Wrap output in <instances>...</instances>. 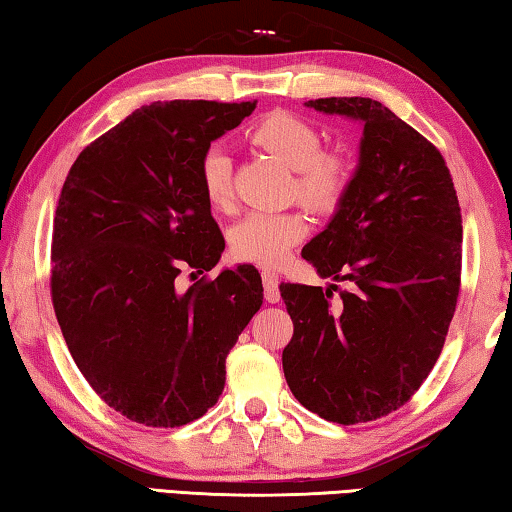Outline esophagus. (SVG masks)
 <instances>
[{
    "instance_id": "obj_1",
    "label": "esophagus",
    "mask_w": 512,
    "mask_h": 512,
    "mask_svg": "<svg viewBox=\"0 0 512 512\" xmlns=\"http://www.w3.org/2000/svg\"><path fill=\"white\" fill-rule=\"evenodd\" d=\"M262 282H264V298L271 302H280V280L273 271H262Z\"/></svg>"
}]
</instances>
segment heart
Wrapping results in <instances>:
<instances>
[{
	"label": "heart",
	"mask_w": 512,
	"mask_h": 512,
	"mask_svg": "<svg viewBox=\"0 0 512 512\" xmlns=\"http://www.w3.org/2000/svg\"><path fill=\"white\" fill-rule=\"evenodd\" d=\"M248 140L293 171V194L314 210H334L348 194L352 162L339 151H323V135L311 121L277 110L250 128ZM198 180L216 210H228L235 201L232 160L223 146H210L201 155ZM305 235L307 221L300 212H250L232 225L230 253L239 262L277 266Z\"/></svg>",
	"instance_id": "heart-1"
}]
</instances>
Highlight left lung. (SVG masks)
Returning <instances> with one entry per match:
<instances>
[{"label": "left lung", "instance_id": "left-lung-1", "mask_svg": "<svg viewBox=\"0 0 512 512\" xmlns=\"http://www.w3.org/2000/svg\"><path fill=\"white\" fill-rule=\"evenodd\" d=\"M305 106L363 124L348 194L302 248L320 277L350 289L280 284L293 320L282 368L311 413L370 422L409 402L443 350L461 289V207L440 151L379 101Z\"/></svg>", "mask_w": 512, "mask_h": 512}]
</instances>
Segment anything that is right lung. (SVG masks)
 Segmentation results:
<instances>
[{
	"label": "right lung",
	"instance_id": "obj_1",
	"mask_svg": "<svg viewBox=\"0 0 512 512\" xmlns=\"http://www.w3.org/2000/svg\"><path fill=\"white\" fill-rule=\"evenodd\" d=\"M255 106H142L85 146L60 189V332L94 393L146 427H183L212 409L225 357L262 307V277L248 264L176 289L183 268L212 271L225 248L198 180L201 155Z\"/></svg>",
	"mask_w": 512,
	"mask_h": 512
}]
</instances>
